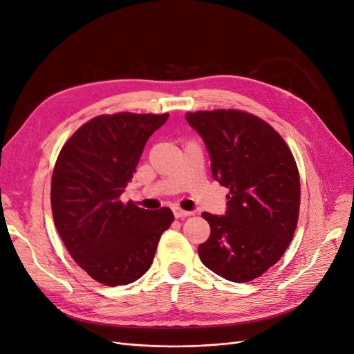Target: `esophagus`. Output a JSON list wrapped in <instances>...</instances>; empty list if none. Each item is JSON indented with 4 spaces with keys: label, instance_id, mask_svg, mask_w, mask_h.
Masks as SVG:
<instances>
[{
    "label": "esophagus",
    "instance_id": "1",
    "mask_svg": "<svg viewBox=\"0 0 354 354\" xmlns=\"http://www.w3.org/2000/svg\"><path fill=\"white\" fill-rule=\"evenodd\" d=\"M173 212H174V217H176V218H186V217L190 216L189 211H185V209H181V208H178V207H174V208H173Z\"/></svg>",
    "mask_w": 354,
    "mask_h": 354
}]
</instances>
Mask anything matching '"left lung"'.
I'll use <instances>...</instances> for the list:
<instances>
[{
  "label": "left lung",
  "mask_w": 354,
  "mask_h": 354,
  "mask_svg": "<svg viewBox=\"0 0 354 354\" xmlns=\"http://www.w3.org/2000/svg\"><path fill=\"white\" fill-rule=\"evenodd\" d=\"M211 156L214 180L229 189L226 216L202 212L211 227L201 261L232 282H251L286 251L299 214L291 149L261 118L238 109L187 112Z\"/></svg>",
  "instance_id": "obj_1"
}]
</instances>
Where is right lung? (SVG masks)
Listing matches in <instances>:
<instances>
[{
    "instance_id": "1",
    "label": "right lung",
    "mask_w": 354,
    "mask_h": 354,
    "mask_svg": "<svg viewBox=\"0 0 354 354\" xmlns=\"http://www.w3.org/2000/svg\"><path fill=\"white\" fill-rule=\"evenodd\" d=\"M167 120L168 113L99 115L81 125L57 156L51 177L56 229L75 263L103 285L142 277L174 220L167 207L149 211L120 199L147 138Z\"/></svg>"
}]
</instances>
